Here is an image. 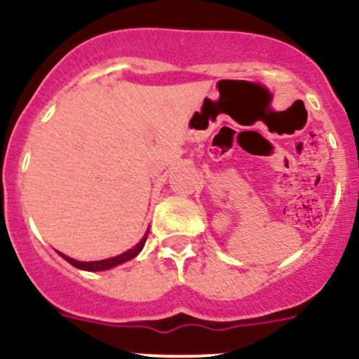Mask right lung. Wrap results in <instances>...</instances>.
<instances>
[{
	"instance_id": "right-lung-1",
	"label": "right lung",
	"mask_w": 359,
	"mask_h": 359,
	"mask_svg": "<svg viewBox=\"0 0 359 359\" xmlns=\"http://www.w3.org/2000/svg\"><path fill=\"white\" fill-rule=\"evenodd\" d=\"M148 231H149V228L147 230V233H144V237L141 238L140 242H137L136 245L133 247V249L126 250L124 254L116 255V257L104 259V261H90V262H83V261H76V259H71V257H68V255L62 254V252H57V254L61 255V257L65 259V261H68V262L71 264V266L78 267V269H81V271H92V273H95V271H107V269H112V267L119 266V264H124V262L131 261V259H135L136 255L140 254L141 250H143L144 242H147V237H148Z\"/></svg>"
}]
</instances>
